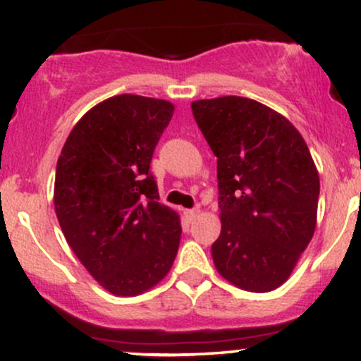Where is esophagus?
<instances>
[{"mask_svg":"<svg viewBox=\"0 0 361 361\" xmlns=\"http://www.w3.org/2000/svg\"><path fill=\"white\" fill-rule=\"evenodd\" d=\"M198 214H200V209H188V210H185V217H186V221L193 222L195 219L198 217Z\"/></svg>","mask_w":361,"mask_h":361,"instance_id":"1","label":"esophagus"}]
</instances>
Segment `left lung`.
Instances as JSON below:
<instances>
[{
  "mask_svg": "<svg viewBox=\"0 0 361 361\" xmlns=\"http://www.w3.org/2000/svg\"><path fill=\"white\" fill-rule=\"evenodd\" d=\"M192 111L217 156L215 268L247 292L279 288L316 231L319 175L307 144L283 115L250 98L197 100Z\"/></svg>",
  "mask_w": 361,
  "mask_h": 361,
  "instance_id": "left-lung-1",
  "label": "left lung"
}]
</instances>
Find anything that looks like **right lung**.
I'll list each match as a JSON object with an SVG mask.
<instances>
[{
	"label": "right lung",
	"instance_id": "right-lung-1",
	"mask_svg": "<svg viewBox=\"0 0 361 361\" xmlns=\"http://www.w3.org/2000/svg\"><path fill=\"white\" fill-rule=\"evenodd\" d=\"M175 106L117 94L80 118L56 168L54 207L74 255L103 288L134 297L159 283L180 246V215L159 204L152 152Z\"/></svg>",
	"mask_w": 361,
	"mask_h": 361
}]
</instances>
